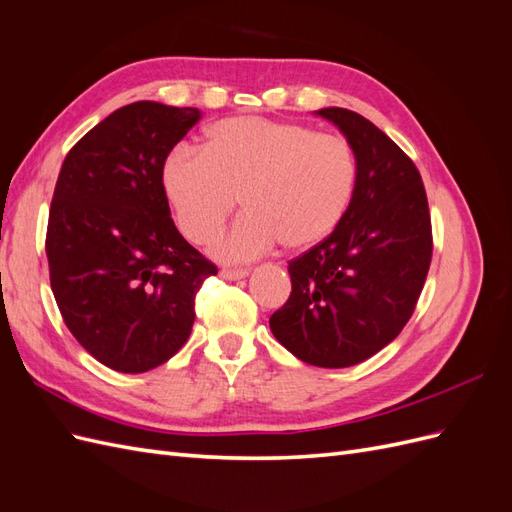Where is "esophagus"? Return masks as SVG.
<instances>
[{"label":"esophagus","mask_w":512,"mask_h":512,"mask_svg":"<svg viewBox=\"0 0 512 512\" xmlns=\"http://www.w3.org/2000/svg\"><path fill=\"white\" fill-rule=\"evenodd\" d=\"M220 275L224 277V280H230V282H237V280H243V277L250 275V271L247 269H222Z\"/></svg>","instance_id":"esophagus-1"}]
</instances>
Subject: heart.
I'll use <instances>...</instances> for the list:
<instances>
[{
    "mask_svg": "<svg viewBox=\"0 0 512 512\" xmlns=\"http://www.w3.org/2000/svg\"><path fill=\"white\" fill-rule=\"evenodd\" d=\"M359 181L348 138L292 121L230 117L209 128L203 151L177 147L162 164V188L179 230L207 243L235 211L243 218L211 245L224 262L303 252L342 224Z\"/></svg>",
    "mask_w": 512,
    "mask_h": 512,
    "instance_id": "heart-1",
    "label": "heart"
}]
</instances>
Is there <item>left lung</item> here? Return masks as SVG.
<instances>
[{
    "label": "left lung",
    "mask_w": 512,
    "mask_h": 512,
    "mask_svg": "<svg viewBox=\"0 0 512 512\" xmlns=\"http://www.w3.org/2000/svg\"><path fill=\"white\" fill-rule=\"evenodd\" d=\"M316 115L350 141L359 181L333 235L288 262L292 292L269 327L303 363L339 369L406 327L429 271L431 220L423 179L389 136L348 108Z\"/></svg>",
    "instance_id": "obj_1"
}]
</instances>
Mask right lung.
I'll return each instance as SVG.
<instances>
[{
  "instance_id": "right-lung-1",
  "label": "right lung",
  "mask_w": 512,
  "mask_h": 512,
  "mask_svg": "<svg viewBox=\"0 0 512 512\" xmlns=\"http://www.w3.org/2000/svg\"><path fill=\"white\" fill-rule=\"evenodd\" d=\"M198 108L141 100L117 108L61 164L46 230L51 288L94 359L143 374L188 342L196 292L215 265L181 237L162 164Z\"/></svg>"
}]
</instances>
